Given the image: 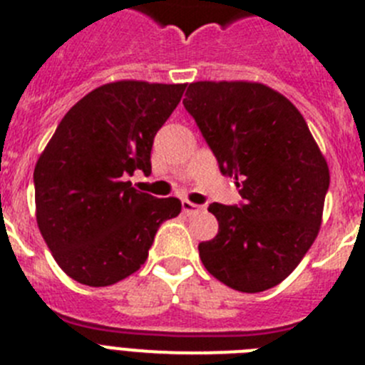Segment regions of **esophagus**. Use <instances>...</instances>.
I'll return each mask as SVG.
<instances>
[{
	"instance_id": "1",
	"label": "esophagus",
	"mask_w": 365,
	"mask_h": 365,
	"mask_svg": "<svg viewBox=\"0 0 365 365\" xmlns=\"http://www.w3.org/2000/svg\"><path fill=\"white\" fill-rule=\"evenodd\" d=\"M201 210H202V206L195 205V202H190L188 199H185V201H182V212H185L186 215H193Z\"/></svg>"
}]
</instances>
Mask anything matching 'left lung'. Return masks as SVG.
<instances>
[{"label": "left lung", "instance_id": "obj_1", "mask_svg": "<svg viewBox=\"0 0 365 365\" xmlns=\"http://www.w3.org/2000/svg\"><path fill=\"white\" fill-rule=\"evenodd\" d=\"M182 104L243 197L240 206H208L219 232L199 243L202 265L235 291L272 289L320 232L325 157L302 113L265 83L193 82Z\"/></svg>", "mask_w": 365, "mask_h": 365}]
</instances>
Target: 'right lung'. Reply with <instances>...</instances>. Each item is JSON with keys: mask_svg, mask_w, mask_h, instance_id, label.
<instances>
[{"mask_svg": "<svg viewBox=\"0 0 365 365\" xmlns=\"http://www.w3.org/2000/svg\"><path fill=\"white\" fill-rule=\"evenodd\" d=\"M185 89L143 80L104 83L66 113L40 155L38 228L74 282L108 287L137 272L163 221L180 214L179 199L138 192L128 177L151 173L153 138Z\"/></svg>", "mask_w": 365, "mask_h": 365, "instance_id": "1", "label": "right lung"}]
</instances>
